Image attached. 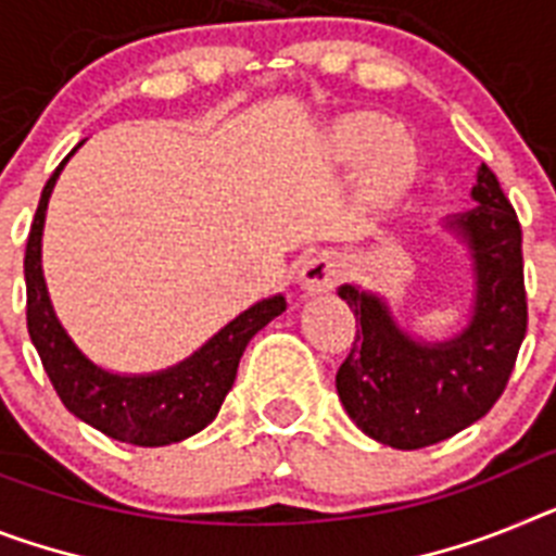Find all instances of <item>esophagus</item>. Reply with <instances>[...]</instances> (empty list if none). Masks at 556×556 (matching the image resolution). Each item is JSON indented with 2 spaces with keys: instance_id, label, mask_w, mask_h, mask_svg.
Here are the masks:
<instances>
[{
  "instance_id": "esophagus-1",
  "label": "esophagus",
  "mask_w": 556,
  "mask_h": 556,
  "mask_svg": "<svg viewBox=\"0 0 556 556\" xmlns=\"http://www.w3.org/2000/svg\"><path fill=\"white\" fill-rule=\"evenodd\" d=\"M342 277L339 260L328 251H316L302 263L300 268V286L305 293H321L336 286V279Z\"/></svg>"
}]
</instances>
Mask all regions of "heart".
Wrapping results in <instances>:
<instances>
[{
	"mask_svg": "<svg viewBox=\"0 0 556 556\" xmlns=\"http://www.w3.org/2000/svg\"><path fill=\"white\" fill-rule=\"evenodd\" d=\"M333 147L344 157L372 155V184L376 189H393L404 184L413 169V155L401 141H395L393 127L379 115L356 112L344 115L333 127Z\"/></svg>",
	"mask_w": 556,
	"mask_h": 556,
	"instance_id": "b5f03b06",
	"label": "heart"
}]
</instances>
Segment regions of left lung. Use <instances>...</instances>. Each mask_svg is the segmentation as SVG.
Masks as SVG:
<instances>
[{
    "instance_id": "left-lung-1",
    "label": "left lung",
    "mask_w": 556,
    "mask_h": 556,
    "mask_svg": "<svg viewBox=\"0 0 556 556\" xmlns=\"http://www.w3.org/2000/svg\"><path fill=\"white\" fill-rule=\"evenodd\" d=\"M475 206L446 220L472 254L469 325L446 342H418L399 328L381 296L342 286L358 321L356 342L336 372L342 407L365 435L395 450H421L466 429L494 407L515 370L529 307L523 231L486 163Z\"/></svg>"
}]
</instances>
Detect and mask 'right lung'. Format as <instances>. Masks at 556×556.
Here are the masks:
<instances>
[{
    "label": "right lung",
    "mask_w": 556,
    "mask_h": 556,
    "mask_svg": "<svg viewBox=\"0 0 556 556\" xmlns=\"http://www.w3.org/2000/svg\"><path fill=\"white\" fill-rule=\"evenodd\" d=\"M70 155L59 163L48 186L41 189L39 208L27 235V333L33 348L39 350L50 384L76 418L124 444H177L208 427L214 415L220 413L223 401L237 379L242 350L254 339L256 330H263L274 316L286 311V296L277 293L242 311L220 333H214L203 348L194 350L175 367L147 376H121L98 367L76 348L59 321L41 274V231H45L48 200Z\"/></svg>",
    "instance_id": "1"
}]
</instances>
